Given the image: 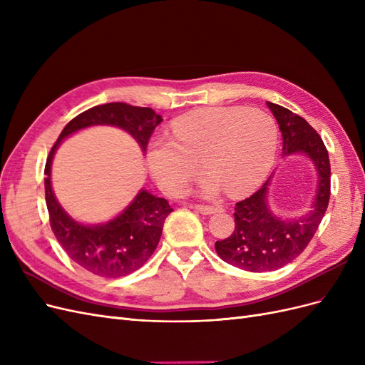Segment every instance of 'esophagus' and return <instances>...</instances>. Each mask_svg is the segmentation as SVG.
<instances>
[{
    "label": "esophagus",
    "instance_id": "obj_1",
    "mask_svg": "<svg viewBox=\"0 0 365 365\" xmlns=\"http://www.w3.org/2000/svg\"><path fill=\"white\" fill-rule=\"evenodd\" d=\"M196 212H200L202 215H213L216 212H219L220 207H215V205H204V204H196L195 205Z\"/></svg>",
    "mask_w": 365,
    "mask_h": 365
}]
</instances>
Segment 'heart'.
Returning <instances> with one entry per match:
<instances>
[{"instance_id": "heart-1", "label": "heart", "mask_w": 365, "mask_h": 365, "mask_svg": "<svg viewBox=\"0 0 365 365\" xmlns=\"http://www.w3.org/2000/svg\"><path fill=\"white\" fill-rule=\"evenodd\" d=\"M172 132L173 138H152L146 152L153 178L168 195L182 193L201 164L210 173L204 193L227 187L231 195H245L267 178L277 155V123L260 108L195 109L175 118Z\"/></svg>"}]
</instances>
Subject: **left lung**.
<instances>
[{
    "label": "left lung",
    "mask_w": 365,
    "mask_h": 365,
    "mask_svg": "<svg viewBox=\"0 0 365 365\" xmlns=\"http://www.w3.org/2000/svg\"><path fill=\"white\" fill-rule=\"evenodd\" d=\"M283 137V153L302 152L318 170V190L312 212L304 217L286 220L274 215L267 204L271 176L260 189L235 207V231L215 244L224 262L251 272L275 271L291 263L312 240L326 213L330 197L329 153L318 132L307 121L280 105L267 102Z\"/></svg>",
    "instance_id": "8db88e82"
}]
</instances>
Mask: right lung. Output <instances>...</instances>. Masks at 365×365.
Here are the masks:
<instances>
[{"label":"right lung","instance_id":"add662e5","mask_svg":"<svg viewBox=\"0 0 365 365\" xmlns=\"http://www.w3.org/2000/svg\"><path fill=\"white\" fill-rule=\"evenodd\" d=\"M161 121V115L152 108L123 102L93 106L68 121L48 153L43 182L50 227L70 259L98 277L117 279L141 268L155 251L164 220L173 208L164 197L141 190L123 213L106 224L88 227L76 222L63 212L51 190L50 172L54 150L76 130L94 125H111L129 132L143 153H146L148 143Z\"/></svg>","mask_w":365,"mask_h":365}]
</instances>
